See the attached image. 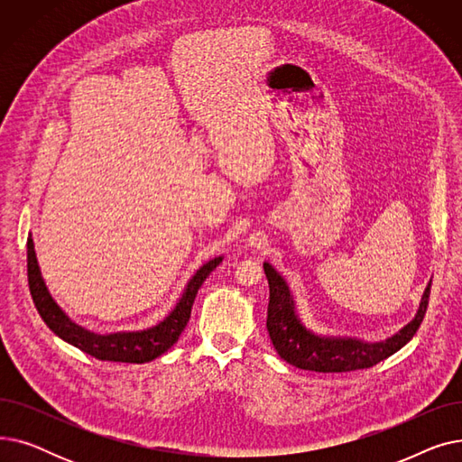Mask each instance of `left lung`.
I'll return each mask as SVG.
<instances>
[{"instance_id":"1","label":"left lung","mask_w":462,"mask_h":462,"mask_svg":"<svg viewBox=\"0 0 462 462\" xmlns=\"http://www.w3.org/2000/svg\"><path fill=\"white\" fill-rule=\"evenodd\" d=\"M263 272L270 284L268 333L277 354L303 371L317 373H350L369 369L385 357L399 352L420 329L430 296V281L425 286L416 317L385 341L367 343L357 337L322 335L309 329L298 314L292 294L282 275L272 263L263 262Z\"/></svg>"}]
</instances>
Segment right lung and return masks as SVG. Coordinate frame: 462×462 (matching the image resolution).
<instances>
[{
	"mask_svg": "<svg viewBox=\"0 0 462 462\" xmlns=\"http://www.w3.org/2000/svg\"><path fill=\"white\" fill-rule=\"evenodd\" d=\"M221 262L223 256H215L202 263L197 273L187 281L176 305L168 310L164 319L152 324L150 328L95 333L79 326L77 322H72L65 310L56 303L52 294L48 292V286L41 275L33 239L32 236L28 237V282L41 319L65 343L77 346L79 350L101 361L148 363L162 356L170 346H174L190 319V309L200 286Z\"/></svg>",
	"mask_w": 462,
	"mask_h": 462,
	"instance_id": "right-lung-1",
	"label": "right lung"
}]
</instances>
